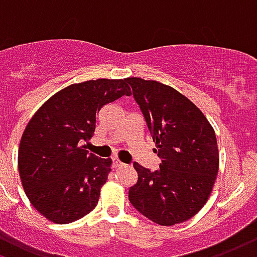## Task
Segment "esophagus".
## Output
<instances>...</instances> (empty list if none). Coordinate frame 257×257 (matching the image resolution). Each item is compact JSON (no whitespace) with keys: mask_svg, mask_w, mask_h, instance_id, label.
I'll use <instances>...</instances> for the list:
<instances>
[{"mask_svg":"<svg viewBox=\"0 0 257 257\" xmlns=\"http://www.w3.org/2000/svg\"><path fill=\"white\" fill-rule=\"evenodd\" d=\"M113 166L114 167H122L123 163L121 162V161H118L117 158H114V159H113Z\"/></svg>","mask_w":257,"mask_h":257,"instance_id":"esophagus-1","label":"esophagus"}]
</instances>
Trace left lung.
Returning a JSON list of instances; mask_svg holds the SVG:
<instances>
[{"label": "left lung", "instance_id": "left-lung-1", "mask_svg": "<svg viewBox=\"0 0 257 257\" xmlns=\"http://www.w3.org/2000/svg\"><path fill=\"white\" fill-rule=\"evenodd\" d=\"M132 88L162 162L151 172L135 162L138 182L129 201L158 225L173 226L197 214L210 196L219 166L214 129L187 96L154 80L125 79Z\"/></svg>", "mask_w": 257, "mask_h": 257}]
</instances>
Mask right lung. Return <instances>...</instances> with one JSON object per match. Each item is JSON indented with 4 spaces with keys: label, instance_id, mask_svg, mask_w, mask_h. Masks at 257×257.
I'll use <instances>...</instances> for the list:
<instances>
[{
    "label": "right lung",
    "instance_id": "add662e5",
    "mask_svg": "<svg viewBox=\"0 0 257 257\" xmlns=\"http://www.w3.org/2000/svg\"><path fill=\"white\" fill-rule=\"evenodd\" d=\"M131 95L126 80L72 84L42 104L24 129L19 173L31 204L54 223L80 219L98 204L111 159L84 150L104 104Z\"/></svg>",
    "mask_w": 257,
    "mask_h": 257
}]
</instances>
